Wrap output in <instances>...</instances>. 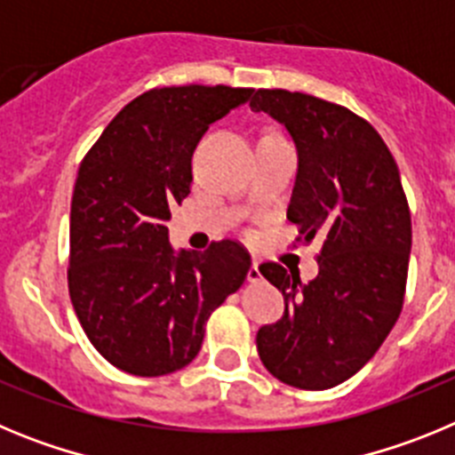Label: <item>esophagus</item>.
<instances>
[{"mask_svg":"<svg viewBox=\"0 0 455 455\" xmlns=\"http://www.w3.org/2000/svg\"><path fill=\"white\" fill-rule=\"evenodd\" d=\"M262 280V271H259V264L252 262L248 268V283H259Z\"/></svg>","mask_w":455,"mask_h":455,"instance_id":"esophagus-1","label":"esophagus"}]
</instances>
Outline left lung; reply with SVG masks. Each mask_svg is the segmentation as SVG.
I'll list each match as a JSON object with an SVG mask.
<instances>
[{"label":"left lung","instance_id":"obj_1","mask_svg":"<svg viewBox=\"0 0 455 455\" xmlns=\"http://www.w3.org/2000/svg\"><path fill=\"white\" fill-rule=\"evenodd\" d=\"M251 108L284 124L296 143L287 219L303 241L323 236L319 275L307 284L275 262L259 267L283 291L284 315L259 328L257 351L291 387H335L371 360L403 307L412 225L399 168L380 134L347 107L259 88Z\"/></svg>","mask_w":455,"mask_h":455}]
</instances>
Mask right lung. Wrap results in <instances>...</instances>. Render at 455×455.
<instances>
[{"mask_svg":"<svg viewBox=\"0 0 455 455\" xmlns=\"http://www.w3.org/2000/svg\"><path fill=\"white\" fill-rule=\"evenodd\" d=\"M252 88H152L84 156L70 207L68 289L91 344L134 376H166L203 347L209 315L243 284L251 255L232 239L175 252L166 223L191 193V156L209 124Z\"/></svg>","mask_w":455,"mask_h":455,"instance_id":"add662e5","label":"right lung"}]
</instances>
